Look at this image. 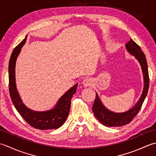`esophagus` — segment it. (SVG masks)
<instances>
[{
	"label": "esophagus",
	"instance_id": "obj_1",
	"mask_svg": "<svg viewBox=\"0 0 156 156\" xmlns=\"http://www.w3.org/2000/svg\"><path fill=\"white\" fill-rule=\"evenodd\" d=\"M82 84L85 87L90 86V85L93 84V81H92V79H91L90 78L86 77V78H85L83 80Z\"/></svg>",
	"mask_w": 156,
	"mask_h": 156
}]
</instances>
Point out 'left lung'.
I'll return each instance as SVG.
<instances>
[{
	"label": "left lung",
	"instance_id": "1",
	"mask_svg": "<svg viewBox=\"0 0 156 156\" xmlns=\"http://www.w3.org/2000/svg\"><path fill=\"white\" fill-rule=\"evenodd\" d=\"M125 47L128 52L130 55L135 56L141 66L143 76H144V90H143L141 97L139 98L135 106L131 109L123 112H114L108 109L101 102L98 94L97 93L96 94V96L93 107H92V110L95 116L102 125L109 127L121 126L126 125L131 122L141 109L149 90V79L147 63L144 53L143 52L139 46H138L131 38L129 42L125 44Z\"/></svg>",
	"mask_w": 156,
	"mask_h": 156
}]
</instances>
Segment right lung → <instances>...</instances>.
Returning <instances> with one entry per match:
<instances>
[{
  "mask_svg": "<svg viewBox=\"0 0 156 156\" xmlns=\"http://www.w3.org/2000/svg\"><path fill=\"white\" fill-rule=\"evenodd\" d=\"M27 36L15 48L9 64V93L15 108L30 125L40 130L56 129L61 126L66 121L71 108V100L77 91V83L66 91L57 101L52 108L45 111H36L27 108L23 103L16 85L15 65L21 48L26 42Z\"/></svg>",
  "mask_w": 156,
  "mask_h": 156,
  "instance_id": "obj_1",
  "label": "right lung"
}]
</instances>
